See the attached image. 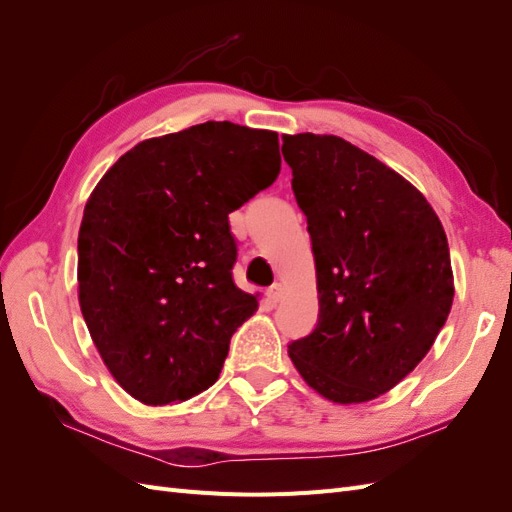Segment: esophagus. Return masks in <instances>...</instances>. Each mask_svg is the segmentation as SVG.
<instances>
[{
  "label": "esophagus",
  "instance_id": "1",
  "mask_svg": "<svg viewBox=\"0 0 512 512\" xmlns=\"http://www.w3.org/2000/svg\"><path fill=\"white\" fill-rule=\"evenodd\" d=\"M282 294H284V286L282 284H273L269 290H267V297L273 305H277L282 301Z\"/></svg>",
  "mask_w": 512,
  "mask_h": 512
}]
</instances>
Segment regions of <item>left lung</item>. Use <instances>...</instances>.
Segmentation results:
<instances>
[{"instance_id":"1","label":"left lung","mask_w":512,"mask_h":512,"mask_svg":"<svg viewBox=\"0 0 512 512\" xmlns=\"http://www.w3.org/2000/svg\"><path fill=\"white\" fill-rule=\"evenodd\" d=\"M316 260L318 324L288 346L316 393L363 404L436 342L455 286L436 211L393 168L333 134H284Z\"/></svg>"}]
</instances>
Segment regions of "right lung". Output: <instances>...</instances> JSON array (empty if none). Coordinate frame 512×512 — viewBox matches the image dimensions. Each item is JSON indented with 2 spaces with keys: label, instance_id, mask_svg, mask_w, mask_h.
<instances>
[{
  "label": "right lung",
  "instance_id": "1",
  "mask_svg": "<svg viewBox=\"0 0 512 512\" xmlns=\"http://www.w3.org/2000/svg\"><path fill=\"white\" fill-rule=\"evenodd\" d=\"M277 132L230 121L147 138L106 170L79 230V303L104 365L147 406L220 378L258 301L232 282L228 213L280 175Z\"/></svg>",
  "mask_w": 512,
  "mask_h": 512
}]
</instances>
